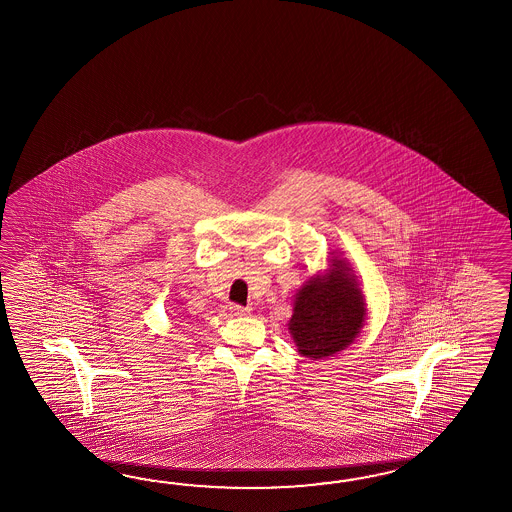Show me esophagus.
Listing matches in <instances>:
<instances>
[{
	"label": "esophagus",
	"mask_w": 512,
	"mask_h": 512,
	"mask_svg": "<svg viewBox=\"0 0 512 512\" xmlns=\"http://www.w3.org/2000/svg\"><path fill=\"white\" fill-rule=\"evenodd\" d=\"M229 311L233 312L235 316H246V314H250V307H242V305H231L229 307Z\"/></svg>",
	"instance_id": "obj_1"
}]
</instances>
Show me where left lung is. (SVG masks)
I'll return each instance as SVG.
<instances>
[{
  "instance_id": "8db88e82",
  "label": "left lung",
  "mask_w": 512,
  "mask_h": 512,
  "mask_svg": "<svg viewBox=\"0 0 512 512\" xmlns=\"http://www.w3.org/2000/svg\"><path fill=\"white\" fill-rule=\"evenodd\" d=\"M366 303L344 259L333 257L325 274L312 275L294 300L288 331L298 351L324 359L348 348L361 333Z\"/></svg>"
}]
</instances>
